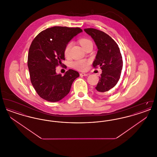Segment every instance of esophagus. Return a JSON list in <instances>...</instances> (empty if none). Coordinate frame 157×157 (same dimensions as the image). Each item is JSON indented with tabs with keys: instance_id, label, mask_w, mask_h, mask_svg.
Returning <instances> with one entry per match:
<instances>
[{
	"instance_id": "1",
	"label": "esophagus",
	"mask_w": 157,
	"mask_h": 157,
	"mask_svg": "<svg viewBox=\"0 0 157 157\" xmlns=\"http://www.w3.org/2000/svg\"><path fill=\"white\" fill-rule=\"evenodd\" d=\"M88 75H89L88 74H85V73H81L80 74V76H88Z\"/></svg>"
}]
</instances>
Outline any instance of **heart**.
Returning <instances> with one entry per match:
<instances>
[{
    "instance_id": "1",
    "label": "heart",
    "mask_w": 157,
    "mask_h": 157,
    "mask_svg": "<svg viewBox=\"0 0 157 157\" xmlns=\"http://www.w3.org/2000/svg\"><path fill=\"white\" fill-rule=\"evenodd\" d=\"M79 43L84 49H85L88 46L92 45V41L86 38H82L79 40ZM72 42H70L66 45L65 49H64V55L65 56H68L70 53L71 48L72 47ZM89 65V62L86 60H76L73 62L72 67L76 69L78 71H85Z\"/></svg>"
}]
</instances>
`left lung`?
I'll list each match as a JSON object with an SVG mask.
<instances>
[{
  "instance_id": "left-lung-1",
  "label": "left lung",
  "mask_w": 157,
  "mask_h": 157,
  "mask_svg": "<svg viewBox=\"0 0 157 157\" xmlns=\"http://www.w3.org/2000/svg\"><path fill=\"white\" fill-rule=\"evenodd\" d=\"M84 30L94 39L98 49L93 67H99L102 71L95 87L96 92L100 95H108L118 82L122 69L120 48L112 37L104 32L94 28Z\"/></svg>"
}]
</instances>
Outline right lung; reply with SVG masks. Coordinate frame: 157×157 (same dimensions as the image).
I'll return each mask as SVG.
<instances>
[{
    "mask_svg": "<svg viewBox=\"0 0 157 157\" xmlns=\"http://www.w3.org/2000/svg\"><path fill=\"white\" fill-rule=\"evenodd\" d=\"M79 28L53 26L39 33L29 48L28 67L30 81L40 97L57 102L69 94L72 84L79 76L69 69L63 76L57 74L56 67L65 59L64 49L68 42L82 32Z\"/></svg>",
    "mask_w": 157,
    "mask_h": 157,
    "instance_id": "add662e5",
    "label": "right lung"
}]
</instances>
